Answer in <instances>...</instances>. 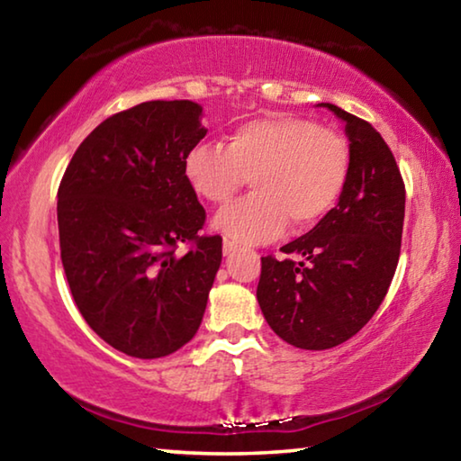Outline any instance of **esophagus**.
Here are the masks:
<instances>
[{
	"label": "esophagus",
	"instance_id": "1",
	"mask_svg": "<svg viewBox=\"0 0 461 461\" xmlns=\"http://www.w3.org/2000/svg\"><path fill=\"white\" fill-rule=\"evenodd\" d=\"M238 249V244L236 241H231V240H223V254L225 256H230V254H233Z\"/></svg>",
	"mask_w": 461,
	"mask_h": 461
}]
</instances>
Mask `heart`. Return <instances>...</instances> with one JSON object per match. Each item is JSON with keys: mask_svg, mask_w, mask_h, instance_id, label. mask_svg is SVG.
I'll return each mask as SVG.
<instances>
[{"mask_svg": "<svg viewBox=\"0 0 461 461\" xmlns=\"http://www.w3.org/2000/svg\"><path fill=\"white\" fill-rule=\"evenodd\" d=\"M352 175V148L339 131L301 115L275 113L233 128L225 144L186 154L185 176L201 199L225 205L249 176L254 193L215 217V228L240 244L317 225L338 205Z\"/></svg>", "mask_w": 461, "mask_h": 461, "instance_id": "1", "label": "heart"}]
</instances>
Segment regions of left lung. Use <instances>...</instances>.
<instances>
[{"label":"left lung","instance_id":"1","mask_svg":"<svg viewBox=\"0 0 461 461\" xmlns=\"http://www.w3.org/2000/svg\"><path fill=\"white\" fill-rule=\"evenodd\" d=\"M323 105L346 122L349 183L338 207L280 248L286 258L264 256L256 288L268 325L301 349L339 346L370 321L393 283L404 221V181L388 144L372 123Z\"/></svg>","mask_w":461,"mask_h":461}]
</instances>
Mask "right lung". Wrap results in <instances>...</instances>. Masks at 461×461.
<instances>
[{"instance_id": "obj_1", "label": "right lung", "mask_w": 461, "mask_h": 461, "mask_svg": "<svg viewBox=\"0 0 461 461\" xmlns=\"http://www.w3.org/2000/svg\"><path fill=\"white\" fill-rule=\"evenodd\" d=\"M189 99L146 101L101 122L59 185L62 268L77 309L109 346L162 357L197 333L221 264V236L185 158L207 130ZM185 249L181 250L180 246Z\"/></svg>"}]
</instances>
